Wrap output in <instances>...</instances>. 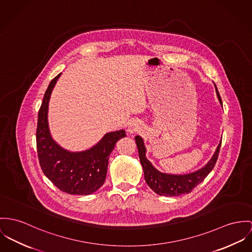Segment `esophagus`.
Instances as JSON below:
<instances>
[{
    "mask_svg": "<svg viewBox=\"0 0 252 252\" xmlns=\"http://www.w3.org/2000/svg\"><path fill=\"white\" fill-rule=\"evenodd\" d=\"M141 130H142L141 126H140L138 123H136V122L130 123V125L128 126V132H129L130 134L139 133V132H141Z\"/></svg>",
    "mask_w": 252,
    "mask_h": 252,
    "instance_id": "34e87169",
    "label": "esophagus"
}]
</instances>
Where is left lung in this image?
<instances>
[{"instance_id":"left-lung-1","label":"left lung","mask_w":252,"mask_h":252,"mask_svg":"<svg viewBox=\"0 0 252 252\" xmlns=\"http://www.w3.org/2000/svg\"><path fill=\"white\" fill-rule=\"evenodd\" d=\"M216 92L220 104L222 105L221 97L220 96V93L217 87H216ZM135 140L140 162L144 170V175H145L147 184L156 194L166 195V196H176L180 194L191 193L194 187H196L200 182H202L204 178L213 170L215 164L218 160L220 145H221V141H220L212 159L207 163L205 167H203L199 171H196L192 174L174 175V174H163L158 172L151 164V162L146 158V148H145L143 139L140 136H136Z\"/></svg>"}]
</instances>
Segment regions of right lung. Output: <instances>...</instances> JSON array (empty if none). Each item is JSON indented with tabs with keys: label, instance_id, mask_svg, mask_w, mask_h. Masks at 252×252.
I'll list each match as a JSON object with an SVG mask.
<instances>
[{
	"label": "right lung",
	"instance_id": "1",
	"mask_svg": "<svg viewBox=\"0 0 252 252\" xmlns=\"http://www.w3.org/2000/svg\"><path fill=\"white\" fill-rule=\"evenodd\" d=\"M61 74L50 82L40 106L36 129L39 163L44 174L60 191L70 194H92L104 183L109 155L125 130L109 132L92 149L69 153L52 139L48 126V105L52 91Z\"/></svg>",
	"mask_w": 252,
	"mask_h": 252
}]
</instances>
